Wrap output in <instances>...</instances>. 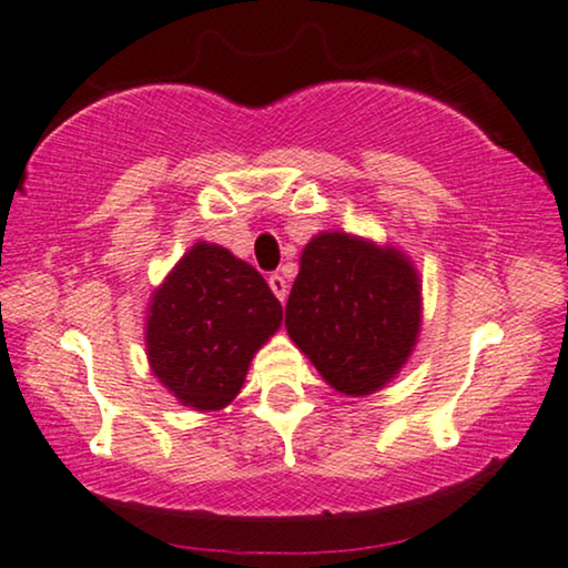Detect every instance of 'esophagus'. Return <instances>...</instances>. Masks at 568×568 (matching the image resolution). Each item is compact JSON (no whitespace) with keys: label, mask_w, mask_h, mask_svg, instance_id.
Segmentation results:
<instances>
[{"label":"esophagus","mask_w":568,"mask_h":568,"mask_svg":"<svg viewBox=\"0 0 568 568\" xmlns=\"http://www.w3.org/2000/svg\"><path fill=\"white\" fill-rule=\"evenodd\" d=\"M267 283H270L272 293H275L280 301H285V296H288V280H285L283 275H277V272H272V275L267 277Z\"/></svg>","instance_id":"34e87169"}]
</instances>
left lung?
Returning <instances> with one entry per match:
<instances>
[{
  "mask_svg": "<svg viewBox=\"0 0 568 568\" xmlns=\"http://www.w3.org/2000/svg\"><path fill=\"white\" fill-rule=\"evenodd\" d=\"M419 317V277L404 254L346 233L308 241L285 304L293 343L346 396H367L404 367Z\"/></svg>",
  "mask_w": 568,
  "mask_h": 568,
  "instance_id": "left-lung-1",
  "label": "left lung"
}]
</instances>
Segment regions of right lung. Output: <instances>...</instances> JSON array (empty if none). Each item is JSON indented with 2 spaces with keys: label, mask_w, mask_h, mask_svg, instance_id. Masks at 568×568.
<instances>
[{
  "label": "right lung",
  "mask_w": 568,
  "mask_h": 568,
  "mask_svg": "<svg viewBox=\"0 0 568 568\" xmlns=\"http://www.w3.org/2000/svg\"><path fill=\"white\" fill-rule=\"evenodd\" d=\"M280 322L283 306L260 272L196 243L149 306V362L181 404L214 412L239 396L251 356Z\"/></svg>",
  "instance_id": "obj_1"
}]
</instances>
